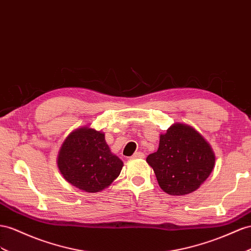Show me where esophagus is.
<instances>
[{"label":"esophagus","mask_w":251,"mask_h":251,"mask_svg":"<svg viewBox=\"0 0 251 251\" xmlns=\"http://www.w3.org/2000/svg\"><path fill=\"white\" fill-rule=\"evenodd\" d=\"M145 157V155L143 152H141V151H137V152H134L133 155H132V158L133 159H139V158H144Z\"/></svg>","instance_id":"34e87169"}]
</instances>
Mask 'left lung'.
<instances>
[{
	"label": "left lung",
	"mask_w": 251,
	"mask_h": 251,
	"mask_svg": "<svg viewBox=\"0 0 251 251\" xmlns=\"http://www.w3.org/2000/svg\"><path fill=\"white\" fill-rule=\"evenodd\" d=\"M158 183L170 195H185L197 190L214 168L210 145L194 128L171 126L160 136L159 149L146 158Z\"/></svg>",
	"instance_id": "8db88e82"
}]
</instances>
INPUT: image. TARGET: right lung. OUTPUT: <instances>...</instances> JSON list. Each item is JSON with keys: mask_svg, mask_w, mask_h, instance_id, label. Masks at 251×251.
<instances>
[{"mask_svg": "<svg viewBox=\"0 0 251 251\" xmlns=\"http://www.w3.org/2000/svg\"><path fill=\"white\" fill-rule=\"evenodd\" d=\"M58 168L64 179L88 193L108 188L123 168L111 153L105 134L92 128H79L64 140L58 155Z\"/></svg>", "mask_w": 251, "mask_h": 251, "instance_id": "1", "label": "right lung"}]
</instances>
